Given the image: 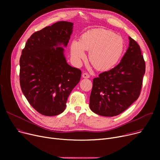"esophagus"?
I'll use <instances>...</instances> for the list:
<instances>
[{"label":"esophagus","mask_w":160,"mask_h":160,"mask_svg":"<svg viewBox=\"0 0 160 160\" xmlns=\"http://www.w3.org/2000/svg\"><path fill=\"white\" fill-rule=\"evenodd\" d=\"M82 78H89V75L88 73H83L82 74Z\"/></svg>","instance_id":"34e87169"}]
</instances>
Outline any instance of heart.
<instances>
[{
    "instance_id": "heart-1",
    "label": "heart",
    "mask_w": 160,
    "mask_h": 160,
    "mask_svg": "<svg viewBox=\"0 0 160 160\" xmlns=\"http://www.w3.org/2000/svg\"><path fill=\"white\" fill-rule=\"evenodd\" d=\"M124 43L123 39L110 30L99 28L83 34L80 41L74 39L71 46V55L77 63L89 51V59L95 69L106 71L113 67L121 58Z\"/></svg>"
}]
</instances>
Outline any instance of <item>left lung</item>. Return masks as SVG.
<instances>
[{
	"label": "left lung",
	"mask_w": 160,
	"mask_h": 160,
	"mask_svg": "<svg viewBox=\"0 0 160 160\" xmlns=\"http://www.w3.org/2000/svg\"><path fill=\"white\" fill-rule=\"evenodd\" d=\"M128 39L129 46L121 62L93 80L89 108L97 115H118L139 96L145 62L139 45L132 38Z\"/></svg>",
	"instance_id": "left-lung-1"
}]
</instances>
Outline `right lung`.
Returning <instances> with one entry per match:
<instances>
[{
	"label": "right lung",
	"mask_w": 160,
	"mask_h": 160,
	"mask_svg": "<svg viewBox=\"0 0 160 160\" xmlns=\"http://www.w3.org/2000/svg\"><path fill=\"white\" fill-rule=\"evenodd\" d=\"M73 23L59 21L38 31L28 39L20 58V85L30 104L39 113L54 116L66 108L82 72L67 63L64 48Z\"/></svg>",
	"instance_id": "right-lung-1"
}]
</instances>
